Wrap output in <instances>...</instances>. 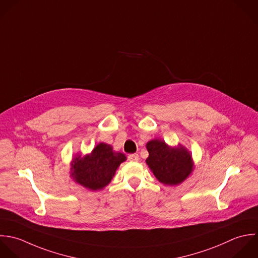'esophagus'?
Instances as JSON below:
<instances>
[{
    "instance_id": "esophagus-1",
    "label": "esophagus",
    "mask_w": 258,
    "mask_h": 258,
    "mask_svg": "<svg viewBox=\"0 0 258 258\" xmlns=\"http://www.w3.org/2000/svg\"><path fill=\"white\" fill-rule=\"evenodd\" d=\"M127 159H128V161H131V162H138V161L140 160L138 154H132V155L128 156Z\"/></svg>"
}]
</instances>
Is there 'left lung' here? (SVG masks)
<instances>
[{
    "instance_id": "8db88e82",
    "label": "left lung",
    "mask_w": 258,
    "mask_h": 258,
    "mask_svg": "<svg viewBox=\"0 0 258 258\" xmlns=\"http://www.w3.org/2000/svg\"><path fill=\"white\" fill-rule=\"evenodd\" d=\"M149 157L146 160L155 177L163 184L174 186L185 181L194 169L192 156L179 145L172 148L164 141L152 140L147 144Z\"/></svg>"
}]
</instances>
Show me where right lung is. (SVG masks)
I'll return each mask as SVG.
<instances>
[{
    "label": "right lung",
    "mask_w": 258,
    "mask_h": 258,
    "mask_svg": "<svg viewBox=\"0 0 258 258\" xmlns=\"http://www.w3.org/2000/svg\"><path fill=\"white\" fill-rule=\"evenodd\" d=\"M125 160L124 154L113 152L111 146L100 143L89 155H78L72 160L70 176L86 189L101 190L110 183L116 169Z\"/></svg>",
    "instance_id": "right-lung-1"
}]
</instances>
